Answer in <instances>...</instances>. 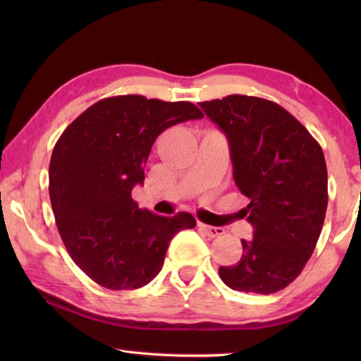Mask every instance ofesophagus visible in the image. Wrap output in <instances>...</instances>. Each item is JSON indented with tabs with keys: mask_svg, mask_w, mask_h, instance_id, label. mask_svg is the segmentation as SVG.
Returning <instances> with one entry per match:
<instances>
[{
	"mask_svg": "<svg viewBox=\"0 0 361 361\" xmlns=\"http://www.w3.org/2000/svg\"><path fill=\"white\" fill-rule=\"evenodd\" d=\"M199 228H200V231L204 232L205 235H209V237H218V235H223L224 234V229L223 228H215V226H209V224L199 223Z\"/></svg>",
	"mask_w": 361,
	"mask_h": 361,
	"instance_id": "34e87169",
	"label": "esophagus"
}]
</instances>
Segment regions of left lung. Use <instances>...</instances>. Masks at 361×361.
Returning a JSON list of instances; mask_svg holds the SVG:
<instances>
[{"label":"left lung","mask_w":361,"mask_h":361,"mask_svg":"<svg viewBox=\"0 0 361 361\" xmlns=\"http://www.w3.org/2000/svg\"><path fill=\"white\" fill-rule=\"evenodd\" d=\"M228 137L234 181L253 239L234 266H221L229 288L271 295L302 272L325 221L328 173L322 146L295 116L271 100L228 95L200 102Z\"/></svg>","instance_id":"8db88e82"}]
</instances>
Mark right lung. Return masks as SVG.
<instances>
[{
	"label": "right lung",
	"mask_w": 361,
	"mask_h": 361,
	"mask_svg": "<svg viewBox=\"0 0 361 361\" xmlns=\"http://www.w3.org/2000/svg\"><path fill=\"white\" fill-rule=\"evenodd\" d=\"M204 114L191 102L118 95L89 106L66 127L49 164V195L66 252L85 276L108 290H135L161 272L170 240L192 229L180 212L138 209L152 143L178 122Z\"/></svg>",
	"instance_id": "obj_1"
}]
</instances>
